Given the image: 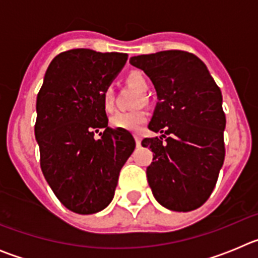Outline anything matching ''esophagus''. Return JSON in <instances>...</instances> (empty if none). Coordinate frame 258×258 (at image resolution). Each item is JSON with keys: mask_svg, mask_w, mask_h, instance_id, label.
I'll use <instances>...</instances> for the list:
<instances>
[{"mask_svg": "<svg viewBox=\"0 0 258 258\" xmlns=\"http://www.w3.org/2000/svg\"><path fill=\"white\" fill-rule=\"evenodd\" d=\"M134 140H136L137 146H138V147H140V146H141V137L138 136V134H134Z\"/></svg>", "mask_w": 258, "mask_h": 258, "instance_id": "34e87169", "label": "esophagus"}]
</instances>
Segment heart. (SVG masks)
<instances>
[{"mask_svg": "<svg viewBox=\"0 0 258 258\" xmlns=\"http://www.w3.org/2000/svg\"><path fill=\"white\" fill-rule=\"evenodd\" d=\"M127 84H131L133 88L140 90L141 93H146L150 88V81L146 77V75L141 71H132L126 76ZM102 101L106 111H111L113 108V88L107 86L102 94ZM147 101V97L145 94L138 98L137 106L143 104V102ZM147 121V113L142 109H136V111H120L116 112L111 117V125L116 129H124L129 132H138L142 127V125Z\"/></svg>", "mask_w": 258, "mask_h": 258, "instance_id": "obj_1", "label": "heart"}]
</instances>
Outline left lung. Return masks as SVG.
Here are the masks:
<instances>
[{
	"instance_id": "8db88e82",
	"label": "left lung",
	"mask_w": 258,
	"mask_h": 258,
	"mask_svg": "<svg viewBox=\"0 0 258 258\" xmlns=\"http://www.w3.org/2000/svg\"><path fill=\"white\" fill-rule=\"evenodd\" d=\"M129 61L151 79L159 99L149 129L163 136L142 141L154 152L146 174L155 199L170 211L199 208L211 197L225 159L220 88L191 52L166 50Z\"/></svg>"
}]
</instances>
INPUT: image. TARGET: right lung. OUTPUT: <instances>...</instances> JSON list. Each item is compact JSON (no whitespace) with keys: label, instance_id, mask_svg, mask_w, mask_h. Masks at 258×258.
Instances as JSON below:
<instances>
[{"label":"right lung","instance_id":"right-lung-1","mask_svg":"<svg viewBox=\"0 0 258 258\" xmlns=\"http://www.w3.org/2000/svg\"><path fill=\"white\" fill-rule=\"evenodd\" d=\"M126 60L124 52H60L37 94L41 170L59 202L75 213L93 214L108 206L120 170L136 149L131 133L108 126L102 101ZM99 128L105 131L95 140Z\"/></svg>","mask_w":258,"mask_h":258}]
</instances>
